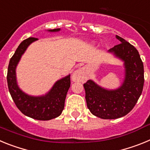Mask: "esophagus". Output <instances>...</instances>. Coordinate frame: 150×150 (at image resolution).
I'll use <instances>...</instances> for the list:
<instances>
[{
    "mask_svg": "<svg viewBox=\"0 0 150 150\" xmlns=\"http://www.w3.org/2000/svg\"><path fill=\"white\" fill-rule=\"evenodd\" d=\"M83 78H84V72L81 69L75 71L72 75V80L74 82L81 81V80H83Z\"/></svg>",
    "mask_w": 150,
    "mask_h": 150,
    "instance_id": "34e87169",
    "label": "esophagus"
}]
</instances>
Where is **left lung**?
Instances as JSON below:
<instances>
[{
	"label": "left lung",
	"mask_w": 150,
	"mask_h": 150,
	"mask_svg": "<svg viewBox=\"0 0 150 150\" xmlns=\"http://www.w3.org/2000/svg\"><path fill=\"white\" fill-rule=\"evenodd\" d=\"M120 44L109 50L124 62L125 79L121 86L110 90L89 79L83 84L90 112L104 120H114L132 110L142 93L144 83V64L138 51L125 40L116 35Z\"/></svg>",
	"instance_id": "left-lung-1"
}]
</instances>
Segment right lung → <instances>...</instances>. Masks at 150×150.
<instances>
[{
	"mask_svg": "<svg viewBox=\"0 0 150 150\" xmlns=\"http://www.w3.org/2000/svg\"><path fill=\"white\" fill-rule=\"evenodd\" d=\"M59 30L60 28L48 31L55 32ZM36 40L38 38H29L22 41L10 59L6 76L8 88L13 101L24 115L34 120H50L62 114L66 95L71 86V76L68 75L58 80L48 93L42 96H30L19 88L16 81V68L28 46Z\"/></svg>",
	"mask_w": 150,
	"mask_h": 150,
	"instance_id": "add662e5",
	"label": "right lung"
}]
</instances>
